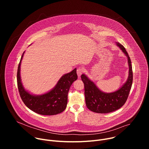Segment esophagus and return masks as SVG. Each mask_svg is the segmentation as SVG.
Returning a JSON list of instances; mask_svg holds the SVG:
<instances>
[{
	"instance_id": "esophagus-1",
	"label": "esophagus",
	"mask_w": 149,
	"mask_h": 149,
	"mask_svg": "<svg viewBox=\"0 0 149 149\" xmlns=\"http://www.w3.org/2000/svg\"><path fill=\"white\" fill-rule=\"evenodd\" d=\"M77 75L78 77L79 78L81 77V75L82 74V73L84 72V70L82 68H79L77 69Z\"/></svg>"
}]
</instances>
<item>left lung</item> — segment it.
Instances as JSON below:
<instances>
[{"label": "left lung", "instance_id": "8db88e82", "mask_svg": "<svg viewBox=\"0 0 149 149\" xmlns=\"http://www.w3.org/2000/svg\"><path fill=\"white\" fill-rule=\"evenodd\" d=\"M118 47L122 50L128 58L129 66V77L126 82L118 90L105 93L100 90L95 84L86 75H81V79L84 84V94L87 108L97 113H109L114 111L125 104L129 97L133 83V71L131 60L125 48L120 44L117 43Z\"/></svg>", "mask_w": 149, "mask_h": 149}]
</instances>
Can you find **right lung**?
<instances>
[{
    "label": "right lung",
    "instance_id": "add662e5",
    "mask_svg": "<svg viewBox=\"0 0 149 149\" xmlns=\"http://www.w3.org/2000/svg\"><path fill=\"white\" fill-rule=\"evenodd\" d=\"M24 53L20 58L17 72V88L21 99L27 107L39 114L52 116L62 113L67 107L70 88L78 78L77 69L63 75L49 92L40 95H32L24 89L20 79V67Z\"/></svg>",
    "mask_w": 149,
    "mask_h": 149
}]
</instances>
